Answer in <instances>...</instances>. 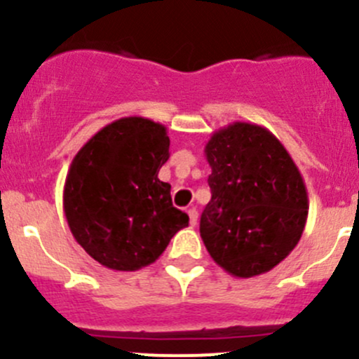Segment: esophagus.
Segmentation results:
<instances>
[{
	"instance_id": "34e87169",
	"label": "esophagus",
	"mask_w": 359,
	"mask_h": 359,
	"mask_svg": "<svg viewBox=\"0 0 359 359\" xmlns=\"http://www.w3.org/2000/svg\"><path fill=\"white\" fill-rule=\"evenodd\" d=\"M187 215H189L191 226H196V222H198V210H196V208H189V210H187Z\"/></svg>"
}]
</instances>
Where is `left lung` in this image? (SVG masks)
Wrapping results in <instances>:
<instances>
[{"label":"left lung","instance_id":"obj_1","mask_svg":"<svg viewBox=\"0 0 359 359\" xmlns=\"http://www.w3.org/2000/svg\"><path fill=\"white\" fill-rule=\"evenodd\" d=\"M212 198L200 235L212 259L235 277L279 264L300 240L309 214L304 177L266 128L233 123L205 145Z\"/></svg>","mask_w":359,"mask_h":359}]
</instances>
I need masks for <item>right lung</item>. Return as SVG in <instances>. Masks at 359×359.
<instances>
[{
  "instance_id": "1",
  "label": "right lung",
  "mask_w": 359,
  "mask_h": 359,
  "mask_svg": "<svg viewBox=\"0 0 359 359\" xmlns=\"http://www.w3.org/2000/svg\"><path fill=\"white\" fill-rule=\"evenodd\" d=\"M170 158L163 124L123 117L87 142L69 165L62 208L69 231L93 259L117 272L154 263L189 217L158 179Z\"/></svg>"
}]
</instances>
